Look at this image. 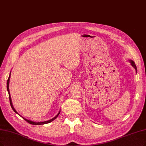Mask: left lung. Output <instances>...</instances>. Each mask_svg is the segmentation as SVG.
<instances>
[{
  "mask_svg": "<svg viewBox=\"0 0 146 146\" xmlns=\"http://www.w3.org/2000/svg\"><path fill=\"white\" fill-rule=\"evenodd\" d=\"M129 62L131 63V65H132L134 68H135L136 72H137V66H136V65H135V63H134V62H133V60H129Z\"/></svg>",
  "mask_w": 146,
  "mask_h": 146,
  "instance_id": "1",
  "label": "left lung"
}]
</instances>
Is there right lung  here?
<instances>
[{"mask_svg":"<svg viewBox=\"0 0 146 146\" xmlns=\"http://www.w3.org/2000/svg\"><path fill=\"white\" fill-rule=\"evenodd\" d=\"M11 72H10L9 78H8V80H7V90H8V94H9V101H10V104H11V108H12V109L14 110V111L15 113H17V114L19 115V114L18 113H17V111L15 110V108H14V107H13L12 100H11V95H10V92H9V80H10V77H11ZM60 111H59V112L58 113V114L55 116L54 117H53V119H50V120H47V121H41V122H35V121H32V120H28V119H25V118L23 117H23V119H24V120H25L26 121H27L29 123L32 124V125H44V124H46V123H50L51 121H53L54 119H56L57 117V116L59 115V114H60ZM20 116H21V115H20Z\"/></svg>","mask_w":146,"mask_h":146,"instance_id":"obj_1","label":"right lung"}]
</instances>
